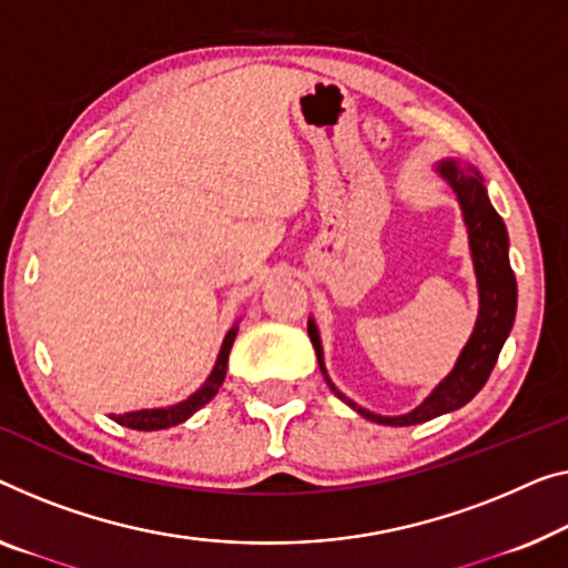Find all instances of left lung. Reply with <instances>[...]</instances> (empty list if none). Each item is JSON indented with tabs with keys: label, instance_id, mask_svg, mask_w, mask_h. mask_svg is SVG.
Masks as SVG:
<instances>
[{
	"label": "left lung",
	"instance_id": "1",
	"mask_svg": "<svg viewBox=\"0 0 568 568\" xmlns=\"http://www.w3.org/2000/svg\"><path fill=\"white\" fill-rule=\"evenodd\" d=\"M438 173H442L448 185H452L456 199H459L464 224H467L469 234V250L474 262V275H477L479 287V316L474 324V332L469 336L467 346H464L459 359H456L454 369L448 372L434 393L423 400L416 410L405 413V416H377L359 408L349 397H344L336 390L332 379L326 375L324 367V349H321L318 328L308 318V336L316 349L318 367L324 372V379L328 387L342 397V400L375 423H385V426H416V423L430 420L436 416H444L448 410L462 408L467 405L481 387H485L489 372H493L500 349L505 344L507 334H510L515 308H518V283H515L510 257H507V230L500 214L493 209L487 199V189L481 183V175L474 168H462L456 160H442L438 163Z\"/></svg>",
	"mask_w": 568,
	"mask_h": 568
}]
</instances>
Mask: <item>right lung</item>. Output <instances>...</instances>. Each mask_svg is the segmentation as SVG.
Here are the masks:
<instances>
[{"mask_svg":"<svg viewBox=\"0 0 568 568\" xmlns=\"http://www.w3.org/2000/svg\"><path fill=\"white\" fill-rule=\"evenodd\" d=\"M234 336H236V326L232 328L230 334L224 336V344H222V352H219V359L214 365V372H211L206 383H203L196 393H193L189 400L171 405V408H148V410H134V413H124V416H112L120 426H126L132 430H160V428H171L178 426V423H183L185 418H191L193 413L199 408H203L211 397L219 393V387H222L224 377H226V362H230V352H232V344H234Z\"/></svg>","mask_w":568,"mask_h":568,"instance_id":"1","label":"right lung"}]
</instances>
